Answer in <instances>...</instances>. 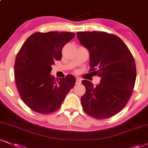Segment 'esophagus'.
<instances>
[{
    "instance_id": "obj_1",
    "label": "esophagus",
    "mask_w": 148,
    "mask_h": 148,
    "mask_svg": "<svg viewBox=\"0 0 148 148\" xmlns=\"http://www.w3.org/2000/svg\"><path fill=\"white\" fill-rule=\"evenodd\" d=\"M81 82L82 79H80V78L77 77V79H76V84H81Z\"/></svg>"
}]
</instances>
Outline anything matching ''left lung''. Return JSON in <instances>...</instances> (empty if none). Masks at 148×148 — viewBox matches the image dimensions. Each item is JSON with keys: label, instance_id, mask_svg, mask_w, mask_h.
<instances>
[{"label": "left lung", "instance_id": "1", "mask_svg": "<svg viewBox=\"0 0 148 148\" xmlns=\"http://www.w3.org/2000/svg\"><path fill=\"white\" fill-rule=\"evenodd\" d=\"M77 36L90 53V71L101 77L94 86L83 80L86 92L81 102L84 112L103 119L120 112L130 99L136 76V65L126 45L117 36L103 32H79Z\"/></svg>", "mask_w": 148, "mask_h": 148}]
</instances>
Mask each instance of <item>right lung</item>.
<instances>
[{
  "label": "right lung",
  "instance_id": "obj_1",
  "mask_svg": "<svg viewBox=\"0 0 148 148\" xmlns=\"http://www.w3.org/2000/svg\"><path fill=\"white\" fill-rule=\"evenodd\" d=\"M75 36L72 32H36L18 51L14 64L16 86L24 103L32 110L44 114L55 112L74 86V76L56 80L50 73L55 62L62 59L63 47Z\"/></svg>",
  "mask_w": 148,
  "mask_h": 148
}]
</instances>
